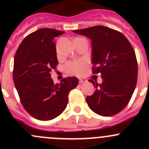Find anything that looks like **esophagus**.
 <instances>
[{
	"label": "esophagus",
	"mask_w": 149,
	"mask_h": 149,
	"mask_svg": "<svg viewBox=\"0 0 149 149\" xmlns=\"http://www.w3.org/2000/svg\"><path fill=\"white\" fill-rule=\"evenodd\" d=\"M87 80L86 79H84V78H80L79 79V83L80 84H83V83H85V82H86Z\"/></svg>",
	"instance_id": "1"
}]
</instances>
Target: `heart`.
I'll return each instance as SVG.
<instances>
[{
    "instance_id": "1",
    "label": "heart",
    "mask_w": 149,
    "mask_h": 149,
    "mask_svg": "<svg viewBox=\"0 0 149 149\" xmlns=\"http://www.w3.org/2000/svg\"><path fill=\"white\" fill-rule=\"evenodd\" d=\"M81 38V37H78ZM87 66V63L84 60H79L76 61H70L66 64V70L70 74L81 76L83 74L84 70Z\"/></svg>"
}]
</instances>
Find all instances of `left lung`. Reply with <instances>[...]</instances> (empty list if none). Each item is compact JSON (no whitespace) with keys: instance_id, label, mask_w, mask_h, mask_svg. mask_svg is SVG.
Masks as SVG:
<instances>
[{"instance_id":"left-lung-1","label":"left lung","mask_w":149,"mask_h":149,"mask_svg":"<svg viewBox=\"0 0 149 149\" xmlns=\"http://www.w3.org/2000/svg\"><path fill=\"white\" fill-rule=\"evenodd\" d=\"M73 32L91 40L92 73L101 75L102 83L89 81L96 91L86 98L97 115L109 117L119 113L127 105L138 79V63L133 47L120 31L95 26Z\"/></svg>"}]
</instances>
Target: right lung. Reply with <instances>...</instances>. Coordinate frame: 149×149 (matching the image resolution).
<instances>
[{
	"label": "right lung",
	"mask_w": 149,
	"mask_h": 149,
	"mask_svg": "<svg viewBox=\"0 0 149 149\" xmlns=\"http://www.w3.org/2000/svg\"><path fill=\"white\" fill-rule=\"evenodd\" d=\"M64 31L43 28L26 36L14 57L13 79L21 102L33 118L42 121L59 116L66 108L70 90L79 84L76 77L54 84L50 71L58 64L54 38Z\"/></svg>",
	"instance_id": "right-lung-1"
}]
</instances>
